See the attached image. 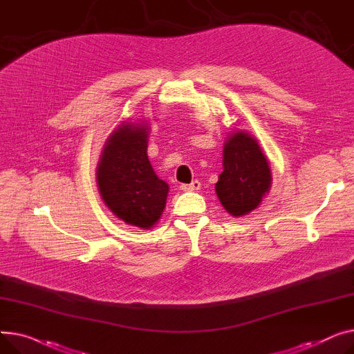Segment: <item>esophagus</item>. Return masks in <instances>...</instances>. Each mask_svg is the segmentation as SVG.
<instances>
[{
  "mask_svg": "<svg viewBox=\"0 0 354 354\" xmlns=\"http://www.w3.org/2000/svg\"><path fill=\"white\" fill-rule=\"evenodd\" d=\"M200 187H201V183L198 180H194L190 184H181L180 189L183 192H197V190H200Z\"/></svg>",
  "mask_w": 354,
  "mask_h": 354,
  "instance_id": "esophagus-1",
  "label": "esophagus"
}]
</instances>
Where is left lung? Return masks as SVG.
I'll return each instance as SVG.
<instances>
[{"label":"left lung","instance_id":"obj_1","mask_svg":"<svg viewBox=\"0 0 354 354\" xmlns=\"http://www.w3.org/2000/svg\"><path fill=\"white\" fill-rule=\"evenodd\" d=\"M272 185L268 161L257 141L244 131L233 133L224 142L223 173L216 193L224 209L241 217L257 209Z\"/></svg>","mask_w":354,"mask_h":354}]
</instances>
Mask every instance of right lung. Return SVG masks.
<instances>
[{"label":"right lung","mask_w":354,"mask_h":354,"mask_svg":"<svg viewBox=\"0 0 354 354\" xmlns=\"http://www.w3.org/2000/svg\"><path fill=\"white\" fill-rule=\"evenodd\" d=\"M145 122L122 124L111 133L98 161L97 183L104 203L118 218L147 230L162 214L169 185L149 161Z\"/></svg>","instance_id":"1"}]
</instances>
